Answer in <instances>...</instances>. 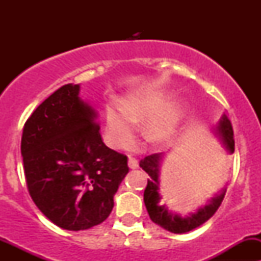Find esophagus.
<instances>
[{
	"label": "esophagus",
	"instance_id": "esophagus-1",
	"mask_svg": "<svg viewBox=\"0 0 261 261\" xmlns=\"http://www.w3.org/2000/svg\"><path fill=\"white\" fill-rule=\"evenodd\" d=\"M128 167H130V169H136L139 167V162L135 158L128 156Z\"/></svg>",
	"mask_w": 261,
	"mask_h": 261
}]
</instances>
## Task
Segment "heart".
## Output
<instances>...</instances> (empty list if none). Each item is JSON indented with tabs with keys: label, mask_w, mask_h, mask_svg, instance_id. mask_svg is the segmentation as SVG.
Wrapping results in <instances>:
<instances>
[{
	"label": "heart",
	"mask_w": 261,
	"mask_h": 261,
	"mask_svg": "<svg viewBox=\"0 0 261 261\" xmlns=\"http://www.w3.org/2000/svg\"><path fill=\"white\" fill-rule=\"evenodd\" d=\"M180 117L177 102L167 103V97L159 92L131 94L122 106L106 109V134L110 145L126 147L133 143L138 121L146 120L145 131L155 140L168 138L174 131Z\"/></svg>",
	"instance_id": "obj_1"
}]
</instances>
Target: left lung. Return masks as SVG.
<instances>
[{
	"instance_id": "obj_1",
	"label": "left lung",
	"mask_w": 261,
	"mask_h": 261,
	"mask_svg": "<svg viewBox=\"0 0 261 261\" xmlns=\"http://www.w3.org/2000/svg\"><path fill=\"white\" fill-rule=\"evenodd\" d=\"M216 134L220 136L223 146L230 154H232L235 150V140H233V130L230 120L227 116L223 115L222 118L218 122ZM164 158V152H158L151 154L140 160V167L149 174L147 186L144 191V203L150 216V220L154 223L159 225L164 230L173 233H184L188 231L194 230L198 226L203 225L206 221L215 215L218 207L221 206L225 197L226 188L218 194H216L213 198L208 201V203L203 207H199L197 212L189 213L186 217H181L178 213H174L165 204H162V194H160V170H162V163Z\"/></svg>"
}]
</instances>
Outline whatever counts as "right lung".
I'll use <instances>...</instances> for the list:
<instances>
[{"instance_id":"right-lung-1","label":"right lung","mask_w":261,"mask_h":261,"mask_svg":"<svg viewBox=\"0 0 261 261\" xmlns=\"http://www.w3.org/2000/svg\"><path fill=\"white\" fill-rule=\"evenodd\" d=\"M21 155L34 203L59 227L87 230L103 222L128 173L127 156L105 145L97 112L65 84L25 122Z\"/></svg>"}]
</instances>
